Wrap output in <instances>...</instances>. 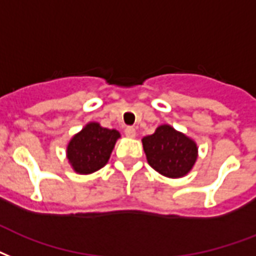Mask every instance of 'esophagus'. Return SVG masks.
Returning a JSON list of instances; mask_svg holds the SVG:
<instances>
[{"label":"esophagus","mask_w":256,"mask_h":256,"mask_svg":"<svg viewBox=\"0 0 256 256\" xmlns=\"http://www.w3.org/2000/svg\"><path fill=\"white\" fill-rule=\"evenodd\" d=\"M124 134L128 138H134L136 136V128H124Z\"/></svg>","instance_id":"1"}]
</instances>
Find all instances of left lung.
Returning <instances> with one entry per match:
<instances>
[{
  "mask_svg": "<svg viewBox=\"0 0 256 256\" xmlns=\"http://www.w3.org/2000/svg\"><path fill=\"white\" fill-rule=\"evenodd\" d=\"M142 145L150 166L169 178L186 176L198 161V144L170 124H161L144 136Z\"/></svg>",
  "mask_w": 256,
  "mask_h": 256,
  "instance_id": "obj_1",
  "label": "left lung"
}]
</instances>
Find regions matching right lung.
<instances>
[{"mask_svg": "<svg viewBox=\"0 0 256 256\" xmlns=\"http://www.w3.org/2000/svg\"><path fill=\"white\" fill-rule=\"evenodd\" d=\"M120 138L118 130L102 128L98 122H88L68 142L66 150L68 164L78 174H91L108 162Z\"/></svg>", "mask_w": 256, "mask_h": 256, "instance_id": "obj_1", "label": "right lung"}]
</instances>
